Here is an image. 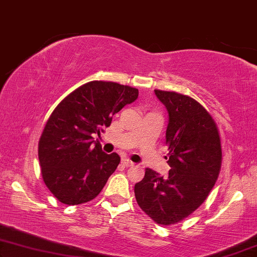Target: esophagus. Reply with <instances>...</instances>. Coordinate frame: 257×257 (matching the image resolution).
Here are the masks:
<instances>
[{
    "mask_svg": "<svg viewBox=\"0 0 257 257\" xmlns=\"http://www.w3.org/2000/svg\"><path fill=\"white\" fill-rule=\"evenodd\" d=\"M122 164H123L125 168H130V166H134L133 162L129 161L128 158H124V160H122Z\"/></svg>",
    "mask_w": 257,
    "mask_h": 257,
    "instance_id": "obj_1",
    "label": "esophagus"
}]
</instances>
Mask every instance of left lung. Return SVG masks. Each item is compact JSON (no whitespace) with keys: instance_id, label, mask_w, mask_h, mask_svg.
I'll return each mask as SVG.
<instances>
[{"instance_id":"1","label":"left lung","mask_w":257,"mask_h":257,"mask_svg":"<svg viewBox=\"0 0 257 257\" xmlns=\"http://www.w3.org/2000/svg\"><path fill=\"white\" fill-rule=\"evenodd\" d=\"M169 113L165 143L168 177L146 169L135 185L142 211L158 225L182 221L206 200L219 177L222 153L219 130L207 110L193 97L155 89Z\"/></svg>"}]
</instances>
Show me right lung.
Wrapping results in <instances>:
<instances>
[{"mask_svg": "<svg viewBox=\"0 0 257 257\" xmlns=\"http://www.w3.org/2000/svg\"><path fill=\"white\" fill-rule=\"evenodd\" d=\"M137 96V88L94 80L55 108L39 140L38 158L45 185L60 202L84 204L101 192L120 156L103 153L92 135L109 127L113 115Z\"/></svg>", "mask_w": 257, "mask_h": 257, "instance_id": "1", "label": "right lung"}]
</instances>
